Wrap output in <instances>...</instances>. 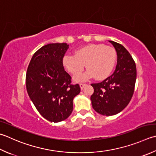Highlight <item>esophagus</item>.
<instances>
[{
  "label": "esophagus",
  "instance_id": "1",
  "mask_svg": "<svg viewBox=\"0 0 156 156\" xmlns=\"http://www.w3.org/2000/svg\"><path fill=\"white\" fill-rule=\"evenodd\" d=\"M86 84H82V83H80V88H81V90H82L84 88V87L86 86Z\"/></svg>",
  "mask_w": 156,
  "mask_h": 156
}]
</instances>
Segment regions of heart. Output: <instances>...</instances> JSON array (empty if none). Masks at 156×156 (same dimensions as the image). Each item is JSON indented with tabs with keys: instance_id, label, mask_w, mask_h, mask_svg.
<instances>
[{
	"instance_id": "heart-1",
	"label": "heart",
	"mask_w": 156,
	"mask_h": 156,
	"mask_svg": "<svg viewBox=\"0 0 156 156\" xmlns=\"http://www.w3.org/2000/svg\"><path fill=\"white\" fill-rule=\"evenodd\" d=\"M116 62V52L111 47L102 44H90L76 51L74 55H66L62 65L69 73L77 75L85 64L87 71L74 78L76 82L86 81L93 76L97 80H103L110 76Z\"/></svg>"
}]
</instances>
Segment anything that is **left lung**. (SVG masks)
Returning a JSON list of instances; mask_svg holds the SVG:
<instances>
[{
    "label": "left lung",
    "mask_w": 156,
    "mask_h": 156,
    "mask_svg": "<svg viewBox=\"0 0 156 156\" xmlns=\"http://www.w3.org/2000/svg\"><path fill=\"white\" fill-rule=\"evenodd\" d=\"M117 53L114 72L99 83L91 84L93 109L103 115L117 114L126 108L133 95L136 78L135 61L124 46L109 41Z\"/></svg>",
    "instance_id": "1"
}]
</instances>
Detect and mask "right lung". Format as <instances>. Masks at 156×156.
Listing matches in <instances>:
<instances>
[{"label":"right lung","mask_w":156,"mask_h":156,"mask_svg":"<svg viewBox=\"0 0 156 156\" xmlns=\"http://www.w3.org/2000/svg\"><path fill=\"white\" fill-rule=\"evenodd\" d=\"M68 48L67 43L43 46L34 54L27 69V94L42 116L52 122L69 116L73 99L80 92L79 84H71V76L62 65Z\"/></svg>","instance_id":"add662e5"}]
</instances>
